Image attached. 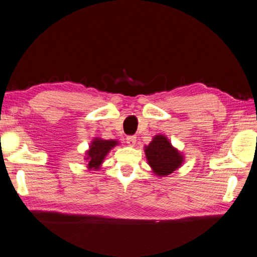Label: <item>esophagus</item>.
Here are the masks:
<instances>
[{
    "instance_id": "obj_1",
    "label": "esophagus",
    "mask_w": 257,
    "mask_h": 257,
    "mask_svg": "<svg viewBox=\"0 0 257 257\" xmlns=\"http://www.w3.org/2000/svg\"><path fill=\"white\" fill-rule=\"evenodd\" d=\"M126 142H127V144L129 146H134L136 144V142H137V138L135 136H129L126 139Z\"/></svg>"
}]
</instances>
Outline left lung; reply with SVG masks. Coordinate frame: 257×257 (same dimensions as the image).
Listing matches in <instances>:
<instances>
[{"mask_svg": "<svg viewBox=\"0 0 257 257\" xmlns=\"http://www.w3.org/2000/svg\"><path fill=\"white\" fill-rule=\"evenodd\" d=\"M148 164L158 178H166L182 167L184 155L171 144L166 136L156 135L149 145L144 146Z\"/></svg>", "mask_w": 257, "mask_h": 257, "instance_id": "left-lung-1", "label": "left lung"}]
</instances>
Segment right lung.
<instances>
[{
    "mask_svg": "<svg viewBox=\"0 0 257 257\" xmlns=\"http://www.w3.org/2000/svg\"><path fill=\"white\" fill-rule=\"evenodd\" d=\"M119 142L117 140H104L101 138H94L89 144V149L85 152V160L88 170H99L107 156V154Z\"/></svg>",
    "mask_w": 257,
    "mask_h": 257,
    "instance_id": "1",
    "label": "right lung"
}]
</instances>
